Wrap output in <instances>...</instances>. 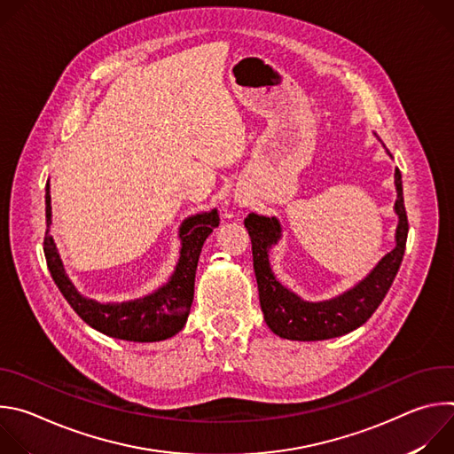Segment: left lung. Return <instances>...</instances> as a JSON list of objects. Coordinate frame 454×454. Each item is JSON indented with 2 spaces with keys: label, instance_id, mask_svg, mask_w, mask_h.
<instances>
[{
  "label": "left lung",
  "instance_id": "obj_1",
  "mask_svg": "<svg viewBox=\"0 0 454 454\" xmlns=\"http://www.w3.org/2000/svg\"><path fill=\"white\" fill-rule=\"evenodd\" d=\"M395 212L399 215L395 237L397 246L354 289L327 301H303L275 278L268 258V249L280 239V224L275 217L270 219L249 214L244 219V226L251 237L253 270L258 286V298H261V307L268 327L277 336L293 341L331 340L361 327L375 312L387 289L392 287L401 268L410 228L399 168L395 170Z\"/></svg>",
  "mask_w": 454,
  "mask_h": 454
}]
</instances>
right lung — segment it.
<instances>
[{
  "label": "right lung",
  "instance_id": "1",
  "mask_svg": "<svg viewBox=\"0 0 454 454\" xmlns=\"http://www.w3.org/2000/svg\"><path fill=\"white\" fill-rule=\"evenodd\" d=\"M50 210V196L46 193L48 226L51 223ZM217 226V210L188 217L179 230L183 247L179 264L170 282L145 298L127 303H98L81 296L70 278L64 275L62 262L48 230L44 233L43 249L50 275L59 291L90 327L116 340L151 343L172 338L184 327L193 300V282H196L200 254L207 237Z\"/></svg>",
  "mask_w": 454,
  "mask_h": 454
}]
</instances>
